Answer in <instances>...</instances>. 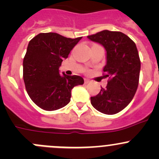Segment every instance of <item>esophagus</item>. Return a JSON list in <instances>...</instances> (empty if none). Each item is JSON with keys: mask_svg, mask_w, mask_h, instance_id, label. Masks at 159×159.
Wrapping results in <instances>:
<instances>
[{"mask_svg": "<svg viewBox=\"0 0 159 159\" xmlns=\"http://www.w3.org/2000/svg\"><path fill=\"white\" fill-rule=\"evenodd\" d=\"M90 83V80L88 78H84V84H89Z\"/></svg>", "mask_w": 159, "mask_h": 159, "instance_id": "1", "label": "esophagus"}]
</instances>
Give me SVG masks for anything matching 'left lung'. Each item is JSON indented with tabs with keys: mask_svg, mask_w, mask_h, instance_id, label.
<instances>
[{
	"mask_svg": "<svg viewBox=\"0 0 159 159\" xmlns=\"http://www.w3.org/2000/svg\"><path fill=\"white\" fill-rule=\"evenodd\" d=\"M88 38L99 43L106 50V88L91 97L92 106L102 113L115 115L131 102L139 86L141 61L134 41L120 31L105 30Z\"/></svg>",
	"mask_w": 159,
	"mask_h": 159,
	"instance_id": "left-lung-1",
	"label": "left lung"
}]
</instances>
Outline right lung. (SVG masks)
<instances>
[{"label": "right lung", "instance_id": "1", "mask_svg": "<svg viewBox=\"0 0 159 159\" xmlns=\"http://www.w3.org/2000/svg\"><path fill=\"white\" fill-rule=\"evenodd\" d=\"M81 38L50 32L39 34L30 41L23 61V78L28 95L39 108H63L70 102L72 89L84 84L81 76L59 74L61 62Z\"/></svg>", "mask_w": 159, "mask_h": 159}]
</instances>
